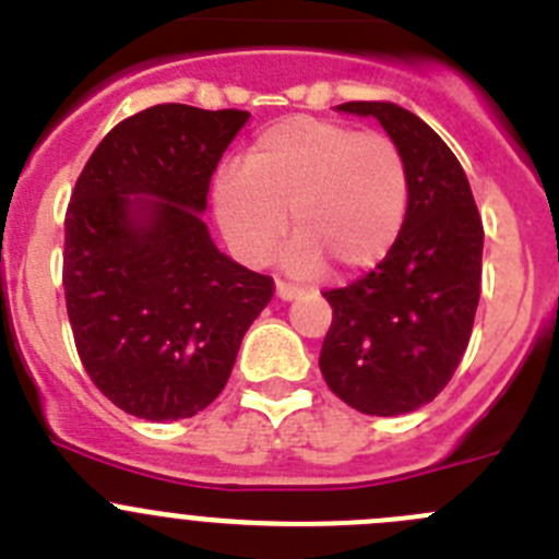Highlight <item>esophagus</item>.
I'll return each instance as SVG.
<instances>
[{
	"label": "esophagus",
	"mask_w": 559,
	"mask_h": 559,
	"mask_svg": "<svg viewBox=\"0 0 559 559\" xmlns=\"http://www.w3.org/2000/svg\"><path fill=\"white\" fill-rule=\"evenodd\" d=\"M275 295H278V300H295V297H300V289L292 284H284V281H278V284H275Z\"/></svg>",
	"instance_id": "obj_1"
}]
</instances>
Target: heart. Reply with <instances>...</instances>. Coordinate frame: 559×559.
<instances>
[{
  "mask_svg": "<svg viewBox=\"0 0 559 559\" xmlns=\"http://www.w3.org/2000/svg\"><path fill=\"white\" fill-rule=\"evenodd\" d=\"M406 202V160L390 135L317 117L270 124L242 169L218 171L213 182L221 235L248 264L273 259L289 210L297 240L286 264L302 275L319 273L324 259L344 273L382 262L399 240Z\"/></svg>",
  "mask_w": 559,
  "mask_h": 559,
  "instance_id": "b5f03b06",
  "label": "heart"
}]
</instances>
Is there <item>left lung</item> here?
Segmentation results:
<instances>
[{"mask_svg":"<svg viewBox=\"0 0 559 559\" xmlns=\"http://www.w3.org/2000/svg\"><path fill=\"white\" fill-rule=\"evenodd\" d=\"M335 108L379 119L388 130L406 160L409 202L388 257L355 284L324 292L333 324L319 368L352 409L406 415L451 382L467 349L484 224L462 164L424 119L388 100Z\"/></svg>","mask_w":559,"mask_h":559,"instance_id":"left-lung-1","label":"left lung"}]
</instances>
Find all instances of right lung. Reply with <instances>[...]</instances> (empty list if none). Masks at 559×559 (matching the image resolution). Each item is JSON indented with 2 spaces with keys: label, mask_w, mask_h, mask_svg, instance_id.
Here are the masks:
<instances>
[{
  "label": "right lung",
  "mask_w": 559,
  "mask_h": 559,
  "mask_svg": "<svg viewBox=\"0 0 559 559\" xmlns=\"http://www.w3.org/2000/svg\"><path fill=\"white\" fill-rule=\"evenodd\" d=\"M251 114L164 103L122 119L86 160L64 215L75 349L108 401L144 420L213 404L273 278L221 253L210 177Z\"/></svg>",
  "instance_id": "add662e5"
}]
</instances>
